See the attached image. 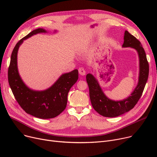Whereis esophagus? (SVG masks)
Returning <instances> with one entry per match:
<instances>
[{"instance_id": "1", "label": "esophagus", "mask_w": 157, "mask_h": 157, "mask_svg": "<svg viewBox=\"0 0 157 157\" xmlns=\"http://www.w3.org/2000/svg\"><path fill=\"white\" fill-rule=\"evenodd\" d=\"M78 71H79V74L81 76H85L86 74V71L83 67H80Z\"/></svg>"}]
</instances>
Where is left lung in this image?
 <instances>
[{"mask_svg":"<svg viewBox=\"0 0 157 157\" xmlns=\"http://www.w3.org/2000/svg\"><path fill=\"white\" fill-rule=\"evenodd\" d=\"M123 39L124 42L122 47L134 49L139 57L138 82L130 95L121 101L110 99L104 93L98 80L92 74L88 73L86 77L93 108L98 114L105 117H117L132 109L142 95L149 74V64L141 43L127 30Z\"/></svg>","mask_w":157,"mask_h":157,"instance_id":"8db88e82","label":"left lung"}]
</instances>
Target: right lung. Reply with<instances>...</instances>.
I'll return each mask as SVG.
<instances>
[{
  "label": "right lung",
  "mask_w": 157,
  "mask_h": 157,
  "mask_svg": "<svg viewBox=\"0 0 157 157\" xmlns=\"http://www.w3.org/2000/svg\"><path fill=\"white\" fill-rule=\"evenodd\" d=\"M40 33L48 31L42 28L35 29L16 44L8 69V81L16 100L25 111L36 118L49 119L57 117L65 109L68 93L78 79V71L62 74L50 87L44 90L31 89L25 83L18 69V49L23 40Z\"/></svg>",
  "instance_id": "add662e5"
}]
</instances>
